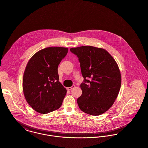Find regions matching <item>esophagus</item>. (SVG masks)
Segmentation results:
<instances>
[{
	"mask_svg": "<svg viewBox=\"0 0 148 148\" xmlns=\"http://www.w3.org/2000/svg\"><path fill=\"white\" fill-rule=\"evenodd\" d=\"M74 87H75V85H73L71 87H67V90H69V91H70V90H71L72 88H73Z\"/></svg>",
	"mask_w": 148,
	"mask_h": 148,
	"instance_id": "esophagus-1",
	"label": "esophagus"
}]
</instances>
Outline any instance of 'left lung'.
<instances>
[{"mask_svg":"<svg viewBox=\"0 0 148 148\" xmlns=\"http://www.w3.org/2000/svg\"><path fill=\"white\" fill-rule=\"evenodd\" d=\"M70 50L78 57L84 78L82 95L77 99L79 108L89 115L103 114L112 107L120 89L121 76L116 62L102 48L82 46Z\"/></svg>","mask_w":148,"mask_h":148,"instance_id":"1","label":"left lung"}]
</instances>
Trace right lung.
Segmentation results:
<instances>
[{
	"mask_svg": "<svg viewBox=\"0 0 148 148\" xmlns=\"http://www.w3.org/2000/svg\"><path fill=\"white\" fill-rule=\"evenodd\" d=\"M67 51V48H46L36 53L26 66L23 79L24 95L38 113H49L62 105L67 90L59 82L58 66Z\"/></svg>",
	"mask_w": 148,
	"mask_h": 148,
	"instance_id": "right-lung-1",
	"label": "right lung"
}]
</instances>
